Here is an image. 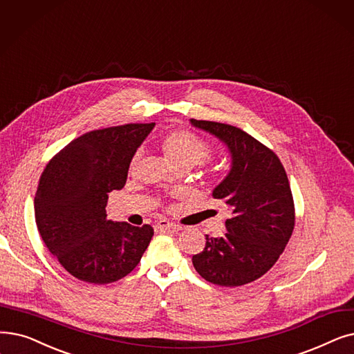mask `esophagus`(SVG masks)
<instances>
[{
	"label": "esophagus",
	"mask_w": 354,
	"mask_h": 354,
	"mask_svg": "<svg viewBox=\"0 0 354 354\" xmlns=\"http://www.w3.org/2000/svg\"><path fill=\"white\" fill-rule=\"evenodd\" d=\"M155 230L159 233H162V232H179L180 227L174 224V223H169L166 220H160L159 223L155 224Z\"/></svg>",
	"instance_id": "34e87169"
}]
</instances>
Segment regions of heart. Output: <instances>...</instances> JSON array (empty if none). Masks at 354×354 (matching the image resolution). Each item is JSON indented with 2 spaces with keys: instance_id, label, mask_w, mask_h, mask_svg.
<instances>
[{
  "instance_id": "b5f03b06",
  "label": "heart",
  "mask_w": 354,
  "mask_h": 354,
  "mask_svg": "<svg viewBox=\"0 0 354 354\" xmlns=\"http://www.w3.org/2000/svg\"><path fill=\"white\" fill-rule=\"evenodd\" d=\"M160 149L174 167L191 169L212 156L209 142L188 129H175L165 133L160 139ZM137 162H139V153L130 162L131 172L136 169Z\"/></svg>"
}]
</instances>
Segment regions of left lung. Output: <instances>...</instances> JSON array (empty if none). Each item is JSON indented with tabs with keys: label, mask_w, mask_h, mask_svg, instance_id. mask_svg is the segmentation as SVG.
<instances>
[{
	"label": "left lung",
	"mask_w": 354,
	"mask_h": 354,
	"mask_svg": "<svg viewBox=\"0 0 354 354\" xmlns=\"http://www.w3.org/2000/svg\"><path fill=\"white\" fill-rule=\"evenodd\" d=\"M221 139L232 171L214 189L230 209L223 237H208L192 256L195 270L220 286H241L263 276L279 259L295 227V205L285 167L274 151L239 127L191 120Z\"/></svg>",
	"instance_id": "obj_1"
}]
</instances>
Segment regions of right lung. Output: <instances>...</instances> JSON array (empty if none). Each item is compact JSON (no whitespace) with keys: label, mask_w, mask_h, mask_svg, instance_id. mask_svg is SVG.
<instances>
[{"label":"right lung","mask_w":354,"mask_h":354,"mask_svg":"<svg viewBox=\"0 0 354 354\" xmlns=\"http://www.w3.org/2000/svg\"><path fill=\"white\" fill-rule=\"evenodd\" d=\"M155 122L92 130L46 165L35 196L46 248L76 279L111 283L127 276L153 237V227L106 218L109 194L126 185L134 153Z\"/></svg>","instance_id":"add662e5"}]
</instances>
